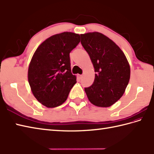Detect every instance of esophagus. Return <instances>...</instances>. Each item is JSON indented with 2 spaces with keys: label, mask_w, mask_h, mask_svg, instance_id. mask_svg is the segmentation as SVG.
<instances>
[{
  "label": "esophagus",
  "mask_w": 154,
  "mask_h": 154,
  "mask_svg": "<svg viewBox=\"0 0 154 154\" xmlns=\"http://www.w3.org/2000/svg\"><path fill=\"white\" fill-rule=\"evenodd\" d=\"M77 76H78V79H79V80H81L82 78H83V76H82V75H81V74H78Z\"/></svg>",
  "instance_id": "obj_1"
}]
</instances>
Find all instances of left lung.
Here are the masks:
<instances>
[{"mask_svg":"<svg viewBox=\"0 0 154 154\" xmlns=\"http://www.w3.org/2000/svg\"><path fill=\"white\" fill-rule=\"evenodd\" d=\"M80 36L96 72L92 85L84 89L88 98L98 107H109L123 96L129 83V62L120 47L104 34L93 32Z\"/></svg>","mask_w":154,"mask_h":154,"instance_id":"obj_1","label":"left lung"}]
</instances>
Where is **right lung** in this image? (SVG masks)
Returning a JSON list of instances; mask_svg holds the SVG:
<instances>
[{
	"label": "right lung",
	"mask_w": 154,
	"mask_h": 154,
	"mask_svg": "<svg viewBox=\"0 0 154 154\" xmlns=\"http://www.w3.org/2000/svg\"><path fill=\"white\" fill-rule=\"evenodd\" d=\"M80 42V34L64 32L48 38L34 52L28 80L34 96L46 107L62 105L76 83V76L71 72L70 53Z\"/></svg>",
	"instance_id": "add662e5"
}]
</instances>
